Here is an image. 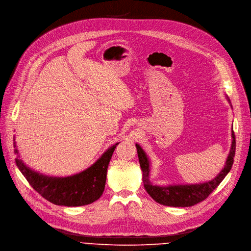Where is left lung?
<instances>
[{
	"instance_id": "1",
	"label": "left lung",
	"mask_w": 251,
	"mask_h": 251,
	"mask_svg": "<svg viewBox=\"0 0 251 251\" xmlns=\"http://www.w3.org/2000/svg\"><path fill=\"white\" fill-rule=\"evenodd\" d=\"M226 99L228 100L230 104L228 97L226 96ZM231 138L232 141L229 154L227 156L224 167L215 178L206 182H202V183L173 184L166 186L154 185L150 181V160L146 152L141 148L139 144L136 143L145 190L156 202L166 205V206L188 207L206 199L208 195L221 183V181L228 174L232 167L233 158L235 155V136L233 128H231Z\"/></svg>"
}]
</instances>
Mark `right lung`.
I'll return each instance as SVG.
<instances>
[{"instance_id":"add662e5","label":"right lung","mask_w":251,"mask_h":251,"mask_svg":"<svg viewBox=\"0 0 251 251\" xmlns=\"http://www.w3.org/2000/svg\"><path fill=\"white\" fill-rule=\"evenodd\" d=\"M119 142L110 146L84 171L67 177L49 176L31 169L20 158L14 136L16 164L30 185L45 199L63 206H83L98 200L105 189L107 168Z\"/></svg>"}]
</instances>
